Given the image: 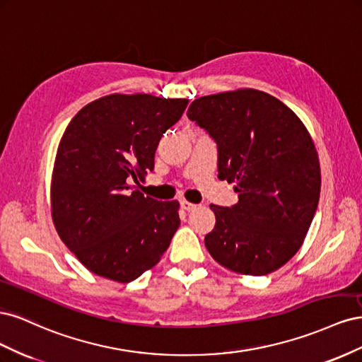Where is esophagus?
<instances>
[{
    "label": "esophagus",
    "instance_id": "1",
    "mask_svg": "<svg viewBox=\"0 0 362 362\" xmlns=\"http://www.w3.org/2000/svg\"><path fill=\"white\" fill-rule=\"evenodd\" d=\"M196 206H198V205H194V204L185 201V199L181 201V208H182V210H185V211H192V210H194Z\"/></svg>",
    "mask_w": 362,
    "mask_h": 362
}]
</instances>
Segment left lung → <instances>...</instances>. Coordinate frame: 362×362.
Returning <instances> with one entry per match:
<instances>
[{
	"label": "left lung",
	"mask_w": 362,
	"mask_h": 362,
	"mask_svg": "<svg viewBox=\"0 0 362 362\" xmlns=\"http://www.w3.org/2000/svg\"><path fill=\"white\" fill-rule=\"evenodd\" d=\"M187 116L217 144L218 178L234 182L238 202L211 204L214 229L205 246L218 264L267 275L303 243L320 198L314 141L291 108L257 89L194 100Z\"/></svg>",
	"instance_id": "left-lung-1"
}]
</instances>
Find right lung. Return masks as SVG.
Returning a JSON list of instances; mask_svg holds the SVG:
<instances>
[{
  "mask_svg": "<svg viewBox=\"0 0 362 362\" xmlns=\"http://www.w3.org/2000/svg\"><path fill=\"white\" fill-rule=\"evenodd\" d=\"M189 100L113 93L74 116L51 180V214L62 242L98 276L131 282L154 267L180 226V202L134 187L154 169L158 141Z\"/></svg>",
  "mask_w": 362,
  "mask_h": 362,
  "instance_id": "1",
  "label": "right lung"
}]
</instances>
